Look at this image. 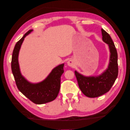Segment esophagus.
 I'll list each match as a JSON object with an SVG mask.
<instances>
[{
	"instance_id": "1",
	"label": "esophagus",
	"mask_w": 130,
	"mask_h": 130,
	"mask_svg": "<svg viewBox=\"0 0 130 130\" xmlns=\"http://www.w3.org/2000/svg\"><path fill=\"white\" fill-rule=\"evenodd\" d=\"M67 65L69 66L73 67L74 66H75V63H74V60H68V61H67Z\"/></svg>"
}]
</instances>
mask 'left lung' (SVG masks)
Listing matches in <instances>:
<instances>
[{"label":"left lung","mask_w":130,"mask_h":130,"mask_svg":"<svg viewBox=\"0 0 130 130\" xmlns=\"http://www.w3.org/2000/svg\"><path fill=\"white\" fill-rule=\"evenodd\" d=\"M102 40L107 44L110 55L107 69L98 76H85L75 71L79 87L86 96L96 98L109 91L114 83L118 74V54L114 43L110 35L101 29Z\"/></svg>","instance_id":"left-lung-1"}]
</instances>
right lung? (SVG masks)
I'll list each match as a JSON object with an SVG mask.
<instances>
[{
  "instance_id": "right-lung-1",
  "label": "right lung",
  "mask_w": 130,
  "mask_h": 130,
  "mask_svg": "<svg viewBox=\"0 0 130 130\" xmlns=\"http://www.w3.org/2000/svg\"><path fill=\"white\" fill-rule=\"evenodd\" d=\"M32 31L33 29L29 30L15 44L12 52L11 69L18 90L33 103L42 104L54 101L58 96L64 64L55 67L46 78L39 83H31L22 75L18 60L19 51L24 38Z\"/></svg>"
}]
</instances>
